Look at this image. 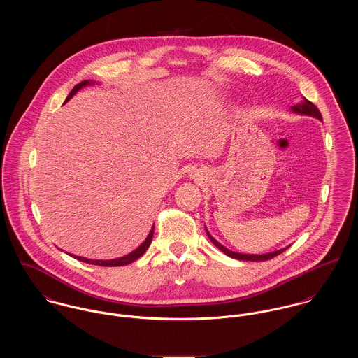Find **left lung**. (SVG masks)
Masks as SVG:
<instances>
[{
	"mask_svg": "<svg viewBox=\"0 0 358 358\" xmlns=\"http://www.w3.org/2000/svg\"><path fill=\"white\" fill-rule=\"evenodd\" d=\"M291 110L294 111V113H298V114H302V115H310V117H314V118H317V120H320V121H322V117H321V113H320V110L313 104V103L310 102V101H307L306 98H303V101H301V103H298V104H295V106H292L291 107ZM205 231H206V234H208V237H209V240L223 252V254H226L227 256H230V257H234V259H238V260H251V262H264V260H268V259H273L274 256L280 255V254H282L287 248H282V250H278V251H274V252H267V254H262V255H248V254H238V252H233V251H230V250H227L226 247H223L220 243H217L209 233H208V230L205 229Z\"/></svg>",
	"mask_w": 358,
	"mask_h": 358,
	"instance_id": "obj_1",
	"label": "left lung"
}]
</instances>
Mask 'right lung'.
Masks as SVG:
<instances>
[{
  "label": "right lung",
  "mask_w": 358,
  "mask_h": 358,
  "mask_svg": "<svg viewBox=\"0 0 358 358\" xmlns=\"http://www.w3.org/2000/svg\"><path fill=\"white\" fill-rule=\"evenodd\" d=\"M91 84H94L92 81H90V80H85V81H81L80 84H77L73 90H71V92L69 94V96H67V99H66V102H69L81 88H84V87H87V85H91ZM64 102V103H66ZM153 234H154V226L152 227V230H150V233H149V236L146 237V240L135 250V251H132L131 254H128V255L121 256V257H117V259H110V260H92V259H87V257H83V256H76L73 255V257H76V259H78V260H81V262H85V263H91V264H96V266H104V267H114V266H125V264H129V263H132V262H135L136 259H139L141 256L143 255L146 251H148V248H149V245L152 244V240H153Z\"/></svg>",
  "instance_id": "obj_1"
}]
</instances>
